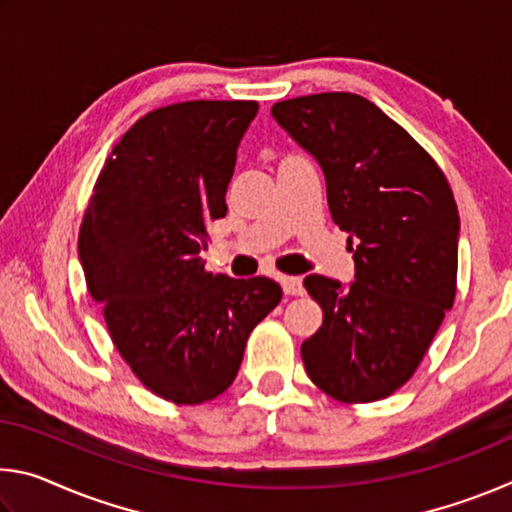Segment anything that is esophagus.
<instances>
[{"label": "esophagus", "instance_id": "1", "mask_svg": "<svg viewBox=\"0 0 512 512\" xmlns=\"http://www.w3.org/2000/svg\"><path fill=\"white\" fill-rule=\"evenodd\" d=\"M280 284H282V291L287 293V296H302V293H305V287H302L300 277L282 275L280 277Z\"/></svg>", "mask_w": 512, "mask_h": 512}]
</instances>
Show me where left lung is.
<instances>
[{"instance_id":"1","label":"left lung","mask_w":512,"mask_h":512,"mask_svg":"<svg viewBox=\"0 0 512 512\" xmlns=\"http://www.w3.org/2000/svg\"><path fill=\"white\" fill-rule=\"evenodd\" d=\"M271 112L323 167L332 221L357 241L350 289L323 275L302 282L323 309V325L300 348L305 370L339 402L384 400L413 377L454 305L461 221L452 187L359 94H307Z\"/></svg>"}]
</instances>
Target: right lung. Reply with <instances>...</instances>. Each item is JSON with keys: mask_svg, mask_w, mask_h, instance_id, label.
Segmentation results:
<instances>
[{"mask_svg": "<svg viewBox=\"0 0 512 512\" xmlns=\"http://www.w3.org/2000/svg\"><path fill=\"white\" fill-rule=\"evenodd\" d=\"M257 101H183L146 112L106 158L79 230L90 296L133 375L194 406L235 381L250 332L282 300L268 277L205 268L228 212L237 146Z\"/></svg>", "mask_w": 512, "mask_h": 512, "instance_id": "right-lung-1", "label": "right lung"}]
</instances>
